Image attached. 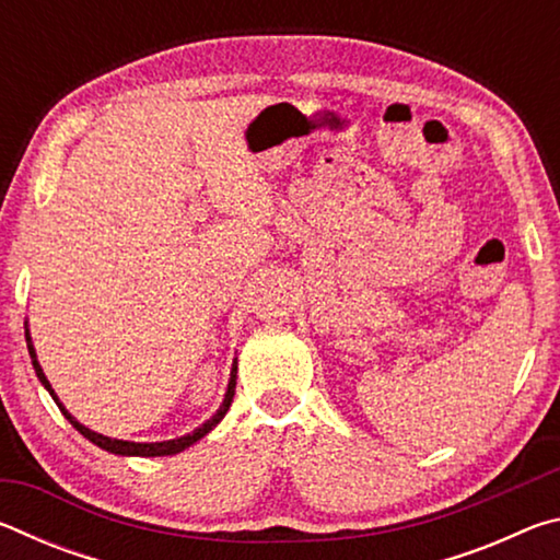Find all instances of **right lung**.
<instances>
[{"mask_svg":"<svg viewBox=\"0 0 560 560\" xmlns=\"http://www.w3.org/2000/svg\"><path fill=\"white\" fill-rule=\"evenodd\" d=\"M26 348H30V355H32V365H34V371H36V377H39L42 385L46 387V390H49V395L54 397V402L59 405V410L63 412L66 420H69V422L73 424V428L83 434V438L91 440L93 444H98L101 450L113 452V454H120V457H167V454H177V452L187 450L189 444H195L197 440H202L207 432L214 430L217 424H220V420L226 415V410H230L232 397H234V387H236V360H234L232 375H230V385H226V393H224V400H222V405H220V410H217L205 424H200V428H197L195 432H189V434H185V438H177V440H167V442H128V440H113V438H106V434H98V432L89 430L86 424H81V422L75 420V417L61 405V400H59V397H56V393H54L51 383L46 381V375H44V371H42L39 360H36V350H34V343H32L30 328H26Z\"/></svg>","mask_w":560,"mask_h":560,"instance_id":"right-lung-1","label":"right lung"}]
</instances>
